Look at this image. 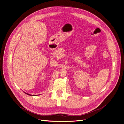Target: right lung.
Listing matches in <instances>:
<instances>
[{"label": "right lung", "instance_id": "1", "mask_svg": "<svg viewBox=\"0 0 124 124\" xmlns=\"http://www.w3.org/2000/svg\"><path fill=\"white\" fill-rule=\"evenodd\" d=\"M25 93H26V94H27V95H30V96H37V95H39V94L38 95H31V94H29V93H25V92H24Z\"/></svg>", "mask_w": 124, "mask_h": 124}]
</instances>
